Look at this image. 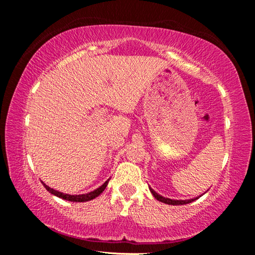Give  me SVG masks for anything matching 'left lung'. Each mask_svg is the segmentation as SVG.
Returning <instances> with one entry per match:
<instances>
[{
    "instance_id": "1",
    "label": "left lung",
    "mask_w": 255,
    "mask_h": 255,
    "mask_svg": "<svg viewBox=\"0 0 255 255\" xmlns=\"http://www.w3.org/2000/svg\"><path fill=\"white\" fill-rule=\"evenodd\" d=\"M150 192H152V195L155 197V199H157L158 201L161 202H164V204H167V205H185V204H189V202H192L195 201L196 199H198V198H195V199H190V200H172V199H169V198H164L162 196H159L158 193H156L154 191V190L152 188H149Z\"/></svg>"
}]
</instances>
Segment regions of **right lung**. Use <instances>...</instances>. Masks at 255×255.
Masks as SVG:
<instances>
[{
    "instance_id": "obj_1",
    "label": "right lung",
    "mask_w": 255,
    "mask_h": 255,
    "mask_svg": "<svg viewBox=\"0 0 255 255\" xmlns=\"http://www.w3.org/2000/svg\"><path fill=\"white\" fill-rule=\"evenodd\" d=\"M108 182H109V180H107L106 182L103 183L100 188H98L97 190H94V191H92V192L86 193V195H75V196H74V195H67V193L59 192V191H57V190L51 189L50 187H48V185L45 184L44 182H42V184H44V187L46 188L47 191H49V192L51 193V195L62 198V199H64V200L75 201V202H84V201L92 200V199H94V198L100 195V193H102L103 190H105L106 187L108 185Z\"/></svg>"
}]
</instances>
